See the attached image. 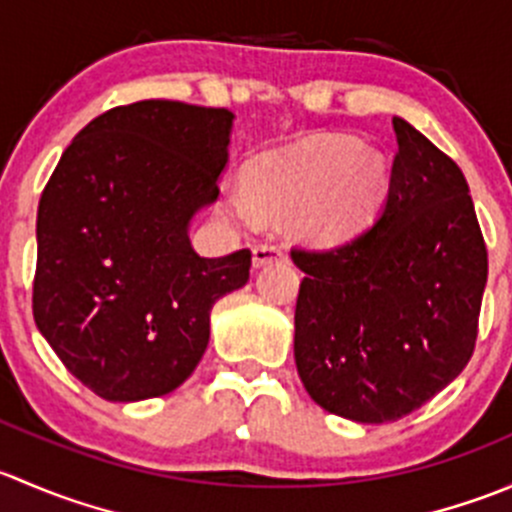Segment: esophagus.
<instances>
[{
  "label": "esophagus",
  "instance_id": "34e87169",
  "mask_svg": "<svg viewBox=\"0 0 512 512\" xmlns=\"http://www.w3.org/2000/svg\"><path fill=\"white\" fill-rule=\"evenodd\" d=\"M277 260H287V255L280 245H275V242H262V245H257L255 250H252V262H255V267H262L267 265V262Z\"/></svg>",
  "mask_w": 512,
  "mask_h": 512
}]
</instances>
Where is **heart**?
I'll return each mask as SVG.
<instances>
[{
  "mask_svg": "<svg viewBox=\"0 0 512 512\" xmlns=\"http://www.w3.org/2000/svg\"><path fill=\"white\" fill-rule=\"evenodd\" d=\"M384 193V160L359 151L349 138L322 136L255 160L250 183L227 185L225 205L242 225H257L262 213L299 207L302 235L337 242L369 223Z\"/></svg>",
  "mask_w": 512,
  "mask_h": 512,
  "instance_id": "obj_1",
  "label": "heart"
}]
</instances>
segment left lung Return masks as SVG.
Masks as SVG:
<instances>
[{"label":"left lung","mask_w":512,"mask_h":512,"mask_svg":"<svg viewBox=\"0 0 512 512\" xmlns=\"http://www.w3.org/2000/svg\"><path fill=\"white\" fill-rule=\"evenodd\" d=\"M394 131L379 218L329 250L292 247L299 379L324 411L359 423L409 416L466 369L488 280L461 168L401 118Z\"/></svg>","instance_id":"8db88e82"}]
</instances>
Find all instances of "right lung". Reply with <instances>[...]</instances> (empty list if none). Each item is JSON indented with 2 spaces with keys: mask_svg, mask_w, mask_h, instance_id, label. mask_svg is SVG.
Wrapping results in <instances>:
<instances>
[{
  "mask_svg": "<svg viewBox=\"0 0 512 512\" xmlns=\"http://www.w3.org/2000/svg\"><path fill=\"white\" fill-rule=\"evenodd\" d=\"M232 113L116 106L81 128L36 213L34 322L106 401L178 389L208 349L210 309L250 280L252 252L200 257L188 223L218 198Z\"/></svg>",
  "mask_w": 512,
  "mask_h": 512,
  "instance_id": "obj_1",
  "label": "right lung"
}]
</instances>
